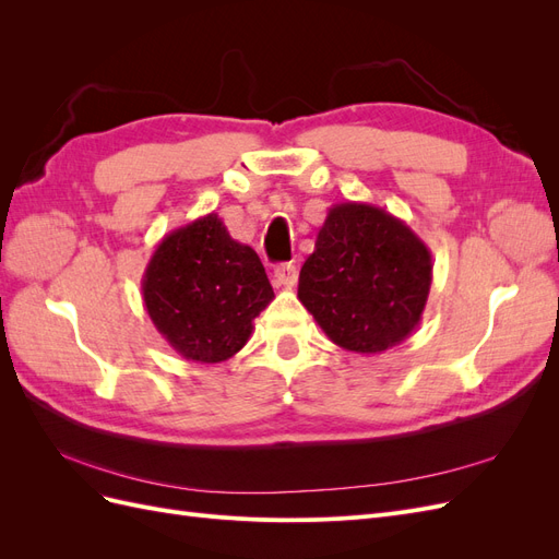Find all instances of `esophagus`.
Masks as SVG:
<instances>
[{
	"label": "esophagus",
	"instance_id": "1",
	"mask_svg": "<svg viewBox=\"0 0 559 559\" xmlns=\"http://www.w3.org/2000/svg\"><path fill=\"white\" fill-rule=\"evenodd\" d=\"M296 282H298V267L294 263H282L275 267V284L277 286H286V289H292Z\"/></svg>",
	"mask_w": 559,
	"mask_h": 559
}]
</instances>
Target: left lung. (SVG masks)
Wrapping results in <instances>:
<instances>
[{
  "label": "left lung",
  "mask_w": 559,
  "mask_h": 559,
  "mask_svg": "<svg viewBox=\"0 0 559 559\" xmlns=\"http://www.w3.org/2000/svg\"><path fill=\"white\" fill-rule=\"evenodd\" d=\"M431 280V251L408 224L368 202H337L300 267L298 300L331 343L368 357L417 329Z\"/></svg>",
  "instance_id": "obj_1"
}]
</instances>
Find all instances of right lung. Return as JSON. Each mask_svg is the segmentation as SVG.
<instances>
[{"label":"right lung","instance_id":"1","mask_svg":"<svg viewBox=\"0 0 559 559\" xmlns=\"http://www.w3.org/2000/svg\"><path fill=\"white\" fill-rule=\"evenodd\" d=\"M142 298L179 357L222 364L247 345L275 294L259 253L233 240L212 212L165 235L144 270Z\"/></svg>","mask_w":559,"mask_h":559}]
</instances>
